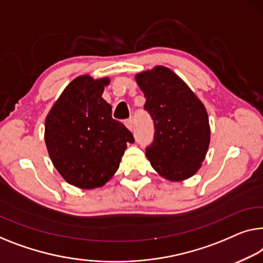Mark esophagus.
<instances>
[{
	"mask_svg": "<svg viewBox=\"0 0 263 263\" xmlns=\"http://www.w3.org/2000/svg\"><path fill=\"white\" fill-rule=\"evenodd\" d=\"M125 125H126V127L128 128V130L132 131L133 130V120H132V118L127 119L126 121H125Z\"/></svg>",
	"mask_w": 263,
	"mask_h": 263,
	"instance_id": "1",
	"label": "esophagus"
}]
</instances>
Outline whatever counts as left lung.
Wrapping results in <instances>:
<instances>
[{"mask_svg":"<svg viewBox=\"0 0 263 263\" xmlns=\"http://www.w3.org/2000/svg\"><path fill=\"white\" fill-rule=\"evenodd\" d=\"M144 109L154 120V142L145 148L151 165L164 178L179 182L194 176L210 143L206 109L185 82L164 66L136 76Z\"/></svg>","mask_w":263,"mask_h":263,"instance_id":"obj_1","label":"left lung"}]
</instances>
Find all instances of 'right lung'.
I'll list each match as a JSON object with an SVG mask.
<instances>
[{"instance_id":"1","label":"right lung","mask_w":263,"mask_h":263,"mask_svg":"<svg viewBox=\"0 0 263 263\" xmlns=\"http://www.w3.org/2000/svg\"><path fill=\"white\" fill-rule=\"evenodd\" d=\"M108 78L80 76L64 89L45 121L50 159L66 182L80 189L103 186L119 167L132 133L112 118L101 97Z\"/></svg>"}]
</instances>
